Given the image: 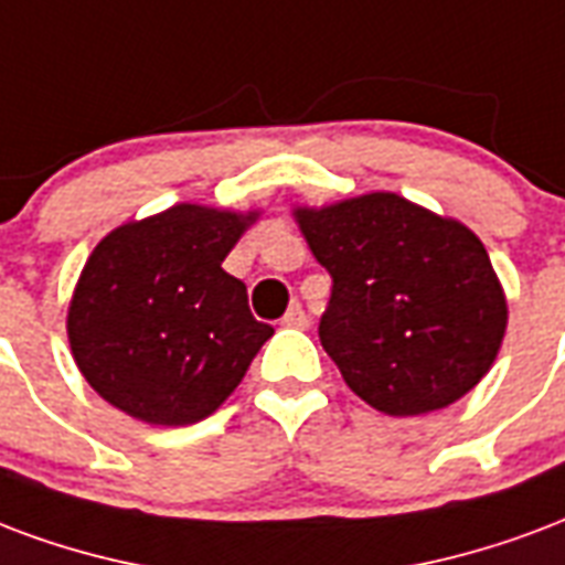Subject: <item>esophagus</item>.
I'll return each mask as SVG.
<instances>
[{
  "mask_svg": "<svg viewBox=\"0 0 565 565\" xmlns=\"http://www.w3.org/2000/svg\"><path fill=\"white\" fill-rule=\"evenodd\" d=\"M284 326H294V329H305L308 326V315H305V308L299 302H294L287 308V315L281 317Z\"/></svg>",
  "mask_w": 565,
  "mask_h": 565,
  "instance_id": "1",
  "label": "esophagus"
}]
</instances>
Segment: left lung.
<instances>
[{
  "label": "left lung",
  "instance_id": "left-lung-1",
  "mask_svg": "<svg viewBox=\"0 0 565 565\" xmlns=\"http://www.w3.org/2000/svg\"><path fill=\"white\" fill-rule=\"evenodd\" d=\"M332 278L320 344L388 416L449 407L488 374L505 332L491 257L470 230L398 194L296 212Z\"/></svg>",
  "mask_w": 565,
  "mask_h": 565
}]
</instances>
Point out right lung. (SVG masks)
Wrapping results in <instances>:
<instances>
[{
  "label": "right lung",
  "mask_w": 565,
  "mask_h": 565,
  "mask_svg": "<svg viewBox=\"0 0 565 565\" xmlns=\"http://www.w3.org/2000/svg\"><path fill=\"white\" fill-rule=\"evenodd\" d=\"M250 218L182 203L92 250L68 338L104 401L149 425H194L239 386L275 332L250 315L245 284L221 269Z\"/></svg>",
  "instance_id": "add662e5"
}]
</instances>
